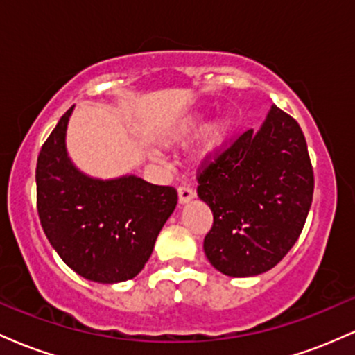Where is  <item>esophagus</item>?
I'll return each instance as SVG.
<instances>
[{"instance_id": "1", "label": "esophagus", "mask_w": 355, "mask_h": 355, "mask_svg": "<svg viewBox=\"0 0 355 355\" xmlns=\"http://www.w3.org/2000/svg\"><path fill=\"white\" fill-rule=\"evenodd\" d=\"M193 197H195L193 189H190V187H185V185L178 187V202L187 203V202H190Z\"/></svg>"}]
</instances>
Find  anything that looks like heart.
<instances>
[{
    "label": "heart",
    "mask_w": 355,
    "mask_h": 355,
    "mask_svg": "<svg viewBox=\"0 0 355 355\" xmlns=\"http://www.w3.org/2000/svg\"><path fill=\"white\" fill-rule=\"evenodd\" d=\"M203 123H205V115L198 113V115L191 116L185 125L182 126L180 132L177 133V138H183L197 133L198 130H202ZM230 130V120L227 116H218L214 121H210L209 125L203 130L200 140H198L197 146L193 148V158L197 162H209L220 152L223 144H225L227 135H229Z\"/></svg>",
    "instance_id": "b5f03b06"
}]
</instances>
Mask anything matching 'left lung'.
<instances>
[{
	"instance_id": "obj_1",
	"label": "left lung",
	"mask_w": 355,
	"mask_h": 355,
	"mask_svg": "<svg viewBox=\"0 0 355 355\" xmlns=\"http://www.w3.org/2000/svg\"><path fill=\"white\" fill-rule=\"evenodd\" d=\"M197 193L214 214L203 240L210 263L229 277L270 270L294 247L311 210L313 172L300 126L272 105L198 172Z\"/></svg>"
}]
</instances>
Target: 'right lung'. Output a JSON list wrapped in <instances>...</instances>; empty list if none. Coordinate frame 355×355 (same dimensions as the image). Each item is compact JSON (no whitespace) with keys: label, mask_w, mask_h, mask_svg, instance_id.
I'll list each match as a JSON object with an SVG mask.
<instances>
[{"label":"right lung","mask_w":355,"mask_h":355,"mask_svg":"<svg viewBox=\"0 0 355 355\" xmlns=\"http://www.w3.org/2000/svg\"><path fill=\"white\" fill-rule=\"evenodd\" d=\"M73 107L44 141L36 164L40 222L64 263L85 279L116 284L141 272L173 214V187L137 175L101 180L83 173L67 152Z\"/></svg>","instance_id":"add662e5"}]
</instances>
